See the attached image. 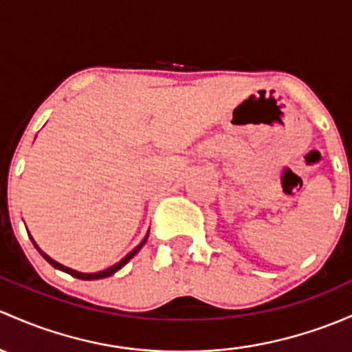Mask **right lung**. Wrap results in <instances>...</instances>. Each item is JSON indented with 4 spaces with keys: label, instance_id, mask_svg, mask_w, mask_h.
<instances>
[{
    "label": "right lung",
    "instance_id": "obj_1",
    "mask_svg": "<svg viewBox=\"0 0 352 352\" xmlns=\"http://www.w3.org/2000/svg\"><path fill=\"white\" fill-rule=\"evenodd\" d=\"M148 234H150V231L146 232V236H145V238L142 239V243H140L138 246L135 248V250H133V251H129V253L126 254V256L123 258V260H121V261H118L116 265L109 266V268H106V270H101V272H96V273H82V272H77V270H72V268H69V266H64V265H60V263H58V261H55L54 258H50L49 254H47V253H43V251L40 250V248H38V244H36L35 241H33V238H32V236H30V234H28V236H30V239H32L33 246H35L36 250H38V253L42 254V256L45 258V260L49 261V263H50L52 266H54V268L60 270V272H65V273H69V275L76 276V278H79V280H101V278H108V276L114 275V273H116L118 270H121V268H123V266L126 265L128 261L131 260V258L135 256V254L138 253L140 250H142V248H143V244L146 243V239H148Z\"/></svg>",
    "mask_w": 352,
    "mask_h": 352
}]
</instances>
